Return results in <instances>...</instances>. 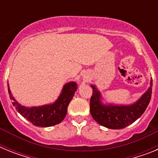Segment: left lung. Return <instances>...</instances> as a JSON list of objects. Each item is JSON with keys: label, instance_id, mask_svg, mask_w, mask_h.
Here are the masks:
<instances>
[{"label": "left lung", "instance_id": "8db88e82", "mask_svg": "<svg viewBox=\"0 0 158 158\" xmlns=\"http://www.w3.org/2000/svg\"><path fill=\"white\" fill-rule=\"evenodd\" d=\"M153 81L150 87L136 103L129 106L104 105L100 102V92L96 86L93 88L90 99V113L94 120L100 125L109 129H123L137 120L146 111L150 104L152 94Z\"/></svg>", "mask_w": 158, "mask_h": 158}]
</instances>
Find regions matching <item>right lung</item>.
<instances>
[{"instance_id": "obj_1", "label": "right lung", "mask_w": 158, "mask_h": 158, "mask_svg": "<svg viewBox=\"0 0 158 158\" xmlns=\"http://www.w3.org/2000/svg\"><path fill=\"white\" fill-rule=\"evenodd\" d=\"M77 87L76 82H69L65 84L62 93L54 104L41 107H27L16 101L8 85L9 97L13 100L12 105L16 107V111L33 125L40 127L54 126L63 120L67 114V107L73 97Z\"/></svg>"}]
</instances>
